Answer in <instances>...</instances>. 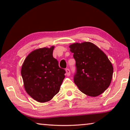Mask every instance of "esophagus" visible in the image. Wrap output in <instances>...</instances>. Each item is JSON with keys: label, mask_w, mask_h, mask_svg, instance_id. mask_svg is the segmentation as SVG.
<instances>
[{"label": "esophagus", "mask_w": 130, "mask_h": 130, "mask_svg": "<svg viewBox=\"0 0 130 130\" xmlns=\"http://www.w3.org/2000/svg\"><path fill=\"white\" fill-rule=\"evenodd\" d=\"M66 74L67 76H69L70 75V71L69 69H66Z\"/></svg>", "instance_id": "1"}]
</instances>
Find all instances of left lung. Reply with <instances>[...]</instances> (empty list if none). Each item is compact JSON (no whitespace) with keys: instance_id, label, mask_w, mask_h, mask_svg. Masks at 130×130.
<instances>
[{"instance_id":"left-lung-1","label":"left lung","mask_w":130,"mask_h":130,"mask_svg":"<svg viewBox=\"0 0 130 130\" xmlns=\"http://www.w3.org/2000/svg\"><path fill=\"white\" fill-rule=\"evenodd\" d=\"M76 60L74 82L79 89L89 96L100 95L111 84L113 66L106 55L90 42L69 46Z\"/></svg>"}]
</instances>
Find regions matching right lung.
<instances>
[{
  "instance_id": "add662e5",
  "label": "right lung",
  "mask_w": 130,
  "mask_h": 130,
  "mask_svg": "<svg viewBox=\"0 0 130 130\" xmlns=\"http://www.w3.org/2000/svg\"><path fill=\"white\" fill-rule=\"evenodd\" d=\"M54 46L36 49L25 59L21 68L24 88L30 96L39 102L52 99L59 92L66 71L58 66L53 56Z\"/></svg>"
}]
</instances>
